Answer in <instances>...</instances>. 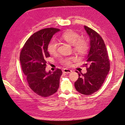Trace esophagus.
I'll return each instance as SVG.
<instances>
[{"mask_svg": "<svg viewBox=\"0 0 125 125\" xmlns=\"http://www.w3.org/2000/svg\"><path fill=\"white\" fill-rule=\"evenodd\" d=\"M63 72L66 73H69L72 72V70H71L70 69H64V70H63Z\"/></svg>", "mask_w": 125, "mask_h": 125, "instance_id": "1", "label": "esophagus"}]
</instances>
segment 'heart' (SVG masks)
I'll list each match as a JSON object with an SVG mask.
<instances>
[{"label":"heart","instance_id":"1","mask_svg":"<svg viewBox=\"0 0 125 125\" xmlns=\"http://www.w3.org/2000/svg\"><path fill=\"white\" fill-rule=\"evenodd\" d=\"M81 35L76 31L69 30L63 33L61 38L63 40L71 45H73V49L79 55L86 54L89 49V44L85 40L81 39ZM48 51L50 54L54 55L57 52V42L55 39L50 41L47 46ZM74 58L73 57H67L61 59V62L65 65H69L71 64V61Z\"/></svg>","mask_w":125,"mask_h":125}]
</instances>
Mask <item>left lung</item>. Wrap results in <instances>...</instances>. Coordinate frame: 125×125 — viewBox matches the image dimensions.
Returning <instances> with one entry per match:
<instances>
[{"mask_svg":"<svg viewBox=\"0 0 125 125\" xmlns=\"http://www.w3.org/2000/svg\"><path fill=\"white\" fill-rule=\"evenodd\" d=\"M84 29L90 38V48L84 65L87 72L78 73L79 77L75 83L77 91L89 95L98 91L104 82L110 71V64L104 41L96 31L86 26Z\"/></svg>","mask_w":125,"mask_h":125,"instance_id":"1","label":"left lung"}]
</instances>
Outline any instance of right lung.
Instances as JSON below:
<instances>
[{"mask_svg": "<svg viewBox=\"0 0 125 125\" xmlns=\"http://www.w3.org/2000/svg\"><path fill=\"white\" fill-rule=\"evenodd\" d=\"M58 28H48L34 33L26 42L20 52L22 70L32 91L43 97L54 94L59 87L62 71L60 69L46 72L47 58L50 57L47 46Z\"/></svg>", "mask_w": 125, "mask_h": 125, "instance_id": "right-lung-1", "label": "right lung"}]
</instances>
